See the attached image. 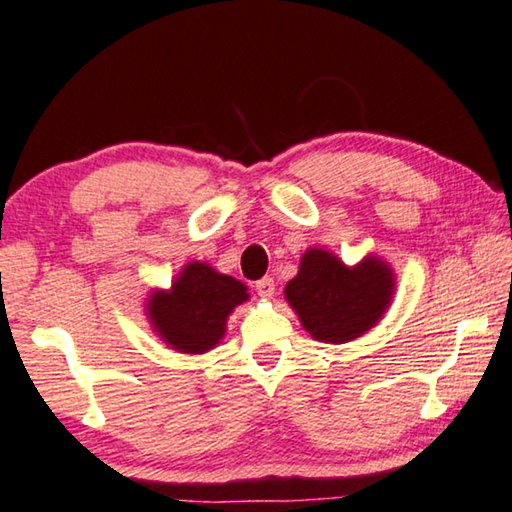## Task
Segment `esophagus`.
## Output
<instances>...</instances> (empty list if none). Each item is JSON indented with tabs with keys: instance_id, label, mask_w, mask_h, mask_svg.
Instances as JSON below:
<instances>
[{
	"instance_id": "esophagus-1",
	"label": "esophagus",
	"mask_w": 512,
	"mask_h": 512,
	"mask_svg": "<svg viewBox=\"0 0 512 512\" xmlns=\"http://www.w3.org/2000/svg\"><path fill=\"white\" fill-rule=\"evenodd\" d=\"M255 291L259 297H264V300H271V297L275 295V280L273 277H264V280H259L255 284Z\"/></svg>"
}]
</instances>
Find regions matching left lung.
Here are the masks:
<instances>
[{
    "label": "left lung",
    "mask_w": 512,
    "mask_h": 512,
    "mask_svg": "<svg viewBox=\"0 0 512 512\" xmlns=\"http://www.w3.org/2000/svg\"><path fill=\"white\" fill-rule=\"evenodd\" d=\"M396 295V273L378 255L353 266L327 248H306L284 297L313 340L327 345L365 336L385 318Z\"/></svg>",
    "instance_id": "1"
}]
</instances>
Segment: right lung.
<instances>
[{
  "label": "right lung",
  "mask_w": 512,
  "mask_h": 512,
  "mask_svg": "<svg viewBox=\"0 0 512 512\" xmlns=\"http://www.w3.org/2000/svg\"><path fill=\"white\" fill-rule=\"evenodd\" d=\"M250 300L248 286L199 259L185 264L167 288H152L145 315L172 351L201 356L226 336L230 313Z\"/></svg>",
  "instance_id": "right-lung-1"
}]
</instances>
